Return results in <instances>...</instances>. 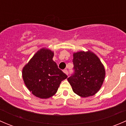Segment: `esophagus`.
I'll return each instance as SVG.
<instances>
[{
    "label": "esophagus",
    "instance_id": "esophagus-1",
    "mask_svg": "<svg viewBox=\"0 0 126 126\" xmlns=\"http://www.w3.org/2000/svg\"><path fill=\"white\" fill-rule=\"evenodd\" d=\"M63 72H64V73H65L66 75H68V74H69V72H68V70H66V69H64V70L63 71Z\"/></svg>",
    "mask_w": 126,
    "mask_h": 126
}]
</instances>
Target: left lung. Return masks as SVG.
I'll return each mask as SVG.
<instances>
[{
    "label": "left lung",
    "instance_id": "obj_1",
    "mask_svg": "<svg viewBox=\"0 0 126 126\" xmlns=\"http://www.w3.org/2000/svg\"><path fill=\"white\" fill-rule=\"evenodd\" d=\"M74 73L68 79L74 92L87 97L100 90L105 76L104 65L97 55L90 50L73 54Z\"/></svg>",
    "mask_w": 126,
    "mask_h": 126
}]
</instances>
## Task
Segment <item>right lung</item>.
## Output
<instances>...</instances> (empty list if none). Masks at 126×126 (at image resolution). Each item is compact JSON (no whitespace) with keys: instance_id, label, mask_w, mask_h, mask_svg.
<instances>
[{"instance_id":"obj_1","label":"right lung","mask_w":126,"mask_h":126,"mask_svg":"<svg viewBox=\"0 0 126 126\" xmlns=\"http://www.w3.org/2000/svg\"><path fill=\"white\" fill-rule=\"evenodd\" d=\"M54 52L42 48L22 69V78L27 88L36 97L47 99L55 94L62 80L68 76L52 60Z\"/></svg>"}]
</instances>
